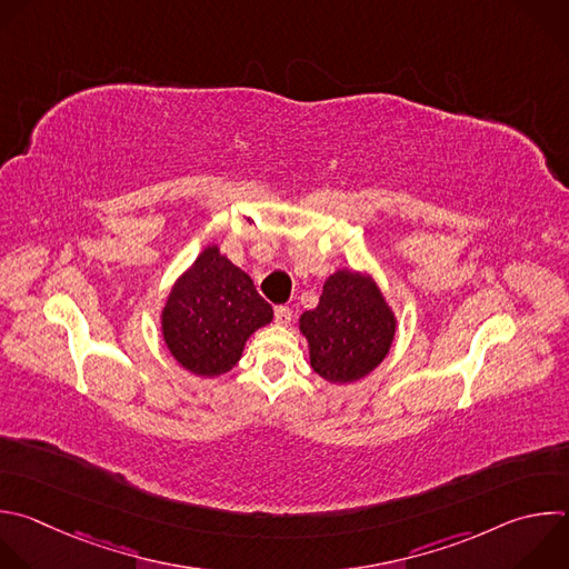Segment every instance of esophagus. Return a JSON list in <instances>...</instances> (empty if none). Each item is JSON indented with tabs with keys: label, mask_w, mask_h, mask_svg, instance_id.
<instances>
[{
	"label": "esophagus",
	"mask_w": 569,
	"mask_h": 569,
	"mask_svg": "<svg viewBox=\"0 0 569 569\" xmlns=\"http://www.w3.org/2000/svg\"><path fill=\"white\" fill-rule=\"evenodd\" d=\"M274 321L279 326H288L292 321V310L288 306H277L274 308Z\"/></svg>",
	"instance_id": "34e87169"
}]
</instances>
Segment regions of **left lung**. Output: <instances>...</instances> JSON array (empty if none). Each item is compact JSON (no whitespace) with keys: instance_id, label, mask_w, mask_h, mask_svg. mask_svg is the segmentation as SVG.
I'll return each instance as SVG.
<instances>
[{"instance_id":"obj_1","label":"left lung","mask_w":569,"mask_h":569,"mask_svg":"<svg viewBox=\"0 0 569 569\" xmlns=\"http://www.w3.org/2000/svg\"><path fill=\"white\" fill-rule=\"evenodd\" d=\"M299 328L310 343L315 372L346 385L389 355L396 317L370 277L339 270L323 283L319 306L301 315Z\"/></svg>"}]
</instances>
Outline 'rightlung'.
<instances>
[{
    "instance_id": "right-lung-1",
    "label": "right lung",
    "mask_w": 569,
    "mask_h": 569,
    "mask_svg": "<svg viewBox=\"0 0 569 569\" xmlns=\"http://www.w3.org/2000/svg\"><path fill=\"white\" fill-rule=\"evenodd\" d=\"M270 319L272 306L252 279L212 246L173 286L162 337L180 366L214 377L239 361L248 337Z\"/></svg>"
}]
</instances>
